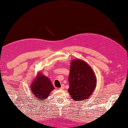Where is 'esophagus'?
I'll return each instance as SVG.
<instances>
[{
  "label": "esophagus",
  "mask_w": 128,
  "mask_h": 128,
  "mask_svg": "<svg viewBox=\"0 0 128 128\" xmlns=\"http://www.w3.org/2000/svg\"><path fill=\"white\" fill-rule=\"evenodd\" d=\"M64 85H62V87L60 88V90H62V89H64Z\"/></svg>",
  "instance_id": "esophagus-1"
}]
</instances>
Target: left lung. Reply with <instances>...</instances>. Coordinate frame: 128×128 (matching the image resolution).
I'll use <instances>...</instances> for the list:
<instances>
[{
  "mask_svg": "<svg viewBox=\"0 0 128 128\" xmlns=\"http://www.w3.org/2000/svg\"><path fill=\"white\" fill-rule=\"evenodd\" d=\"M68 92L74 100L88 98L96 86V77L91 67L80 59L72 61Z\"/></svg>",
  "mask_w": 128,
  "mask_h": 128,
  "instance_id": "8db88e82",
  "label": "left lung"
}]
</instances>
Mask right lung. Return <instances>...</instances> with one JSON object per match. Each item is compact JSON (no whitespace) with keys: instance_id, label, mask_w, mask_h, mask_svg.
Returning a JSON list of instances; mask_svg holds the SVG:
<instances>
[{"instance_id":"right-lung-1","label":"right lung","mask_w":128,"mask_h":128,"mask_svg":"<svg viewBox=\"0 0 128 128\" xmlns=\"http://www.w3.org/2000/svg\"><path fill=\"white\" fill-rule=\"evenodd\" d=\"M54 89L49 79L41 73L39 74L31 86L32 95L35 96L36 99L42 100V101L49 96L50 92Z\"/></svg>"}]
</instances>
